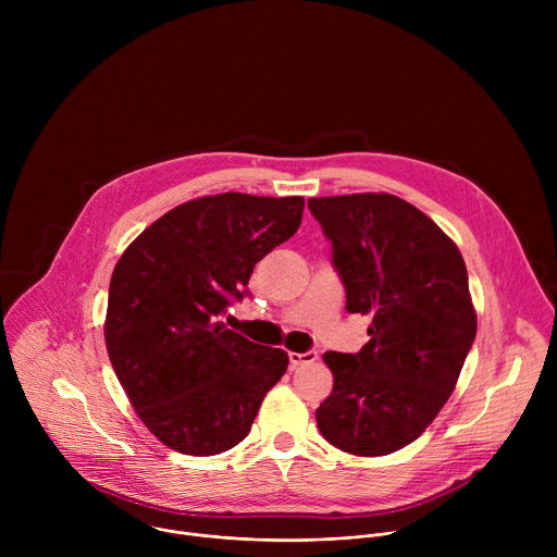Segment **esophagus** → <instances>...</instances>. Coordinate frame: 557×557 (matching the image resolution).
<instances>
[{"label": "esophagus", "mask_w": 557, "mask_h": 557, "mask_svg": "<svg viewBox=\"0 0 557 557\" xmlns=\"http://www.w3.org/2000/svg\"><path fill=\"white\" fill-rule=\"evenodd\" d=\"M317 350H308V352H288V359H290V366L297 368V366H306V363H312L317 361Z\"/></svg>", "instance_id": "obj_1"}]
</instances>
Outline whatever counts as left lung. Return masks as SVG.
I'll list each match as a JSON object with an SVG mask.
<instances>
[{
	"label": "left lung",
	"instance_id": "1",
	"mask_svg": "<svg viewBox=\"0 0 557 557\" xmlns=\"http://www.w3.org/2000/svg\"><path fill=\"white\" fill-rule=\"evenodd\" d=\"M308 209L333 245L346 310L372 317L357 355H324L335 383L317 428L348 454L385 456L436 419L475 339L465 260L434 220L392 194L310 198Z\"/></svg>",
	"mask_w": 557,
	"mask_h": 557
}]
</instances>
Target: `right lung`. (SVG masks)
<instances>
[{
  "label": "right lung",
  "mask_w": 557,
  "mask_h": 557,
  "mask_svg": "<svg viewBox=\"0 0 557 557\" xmlns=\"http://www.w3.org/2000/svg\"><path fill=\"white\" fill-rule=\"evenodd\" d=\"M301 196L218 194L149 224L114 267L106 346L132 408L168 447L213 456L249 434L288 355L222 322L253 267L299 228Z\"/></svg>",
  "instance_id": "right-lung-1"
}]
</instances>
